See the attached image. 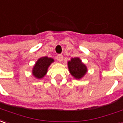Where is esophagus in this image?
Returning <instances> with one entry per match:
<instances>
[{
	"label": "esophagus",
	"instance_id": "esophagus-1",
	"mask_svg": "<svg viewBox=\"0 0 123 123\" xmlns=\"http://www.w3.org/2000/svg\"><path fill=\"white\" fill-rule=\"evenodd\" d=\"M56 59L58 62H62L63 60V56L62 54H58L57 56H56Z\"/></svg>",
	"mask_w": 123,
	"mask_h": 123
}]
</instances>
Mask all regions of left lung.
Instances as JSON below:
<instances>
[{
  "label": "left lung",
  "mask_w": 123,
  "mask_h": 123,
  "mask_svg": "<svg viewBox=\"0 0 123 123\" xmlns=\"http://www.w3.org/2000/svg\"><path fill=\"white\" fill-rule=\"evenodd\" d=\"M68 67L71 74L77 79L82 78L87 71L86 67L83 64L79 58H71V60L68 62Z\"/></svg>",
  "instance_id": "left-lung-1"
}]
</instances>
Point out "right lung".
Masks as SVG:
<instances>
[{
    "mask_svg": "<svg viewBox=\"0 0 123 123\" xmlns=\"http://www.w3.org/2000/svg\"><path fill=\"white\" fill-rule=\"evenodd\" d=\"M53 62L54 60L52 58L47 56L39 58L33 67L32 69L33 75L35 76L37 78H42L47 73L48 67Z\"/></svg>",
    "mask_w": 123,
    "mask_h": 123,
    "instance_id": "1",
    "label": "right lung"
}]
</instances>
